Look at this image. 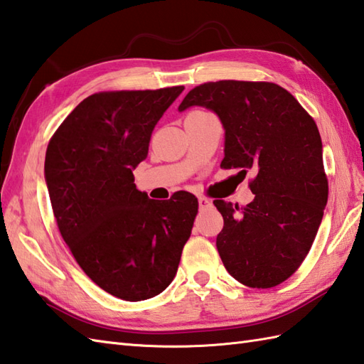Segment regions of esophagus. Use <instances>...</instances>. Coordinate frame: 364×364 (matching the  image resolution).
<instances>
[{
  "label": "esophagus",
  "instance_id": "34e87169",
  "mask_svg": "<svg viewBox=\"0 0 364 364\" xmlns=\"http://www.w3.org/2000/svg\"><path fill=\"white\" fill-rule=\"evenodd\" d=\"M198 206H200V210H208V208L213 206V203H211V200H208L206 197H198Z\"/></svg>",
  "mask_w": 364,
  "mask_h": 364
}]
</instances>
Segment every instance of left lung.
<instances>
[{
	"instance_id": "8db88e82",
	"label": "left lung",
	"mask_w": 364,
	"mask_h": 364,
	"mask_svg": "<svg viewBox=\"0 0 364 364\" xmlns=\"http://www.w3.org/2000/svg\"><path fill=\"white\" fill-rule=\"evenodd\" d=\"M205 106L225 128L222 168L252 172L253 202L214 205L223 218L219 255L228 274L249 288H274L310 252L328 198L322 141L316 122L275 82H205L178 109Z\"/></svg>"
}]
</instances>
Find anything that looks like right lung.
<instances>
[{
  "mask_svg": "<svg viewBox=\"0 0 364 364\" xmlns=\"http://www.w3.org/2000/svg\"><path fill=\"white\" fill-rule=\"evenodd\" d=\"M183 90L98 92L67 115L46 149L60 236L90 280L122 300L154 297L172 283L198 213L191 192L158 202L136 189L133 175Z\"/></svg>",
  "mask_w": 364,
  "mask_h": 364,
  "instance_id": "right-lung-1",
  "label": "right lung"
}]
</instances>
